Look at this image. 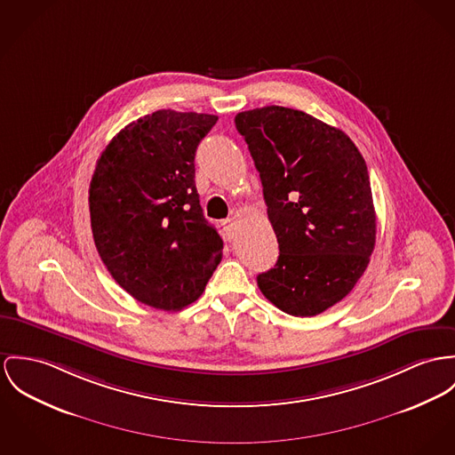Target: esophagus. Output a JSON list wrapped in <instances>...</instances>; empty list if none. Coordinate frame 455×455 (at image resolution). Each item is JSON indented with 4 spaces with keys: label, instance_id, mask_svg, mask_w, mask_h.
I'll return each instance as SVG.
<instances>
[{
    "label": "esophagus",
    "instance_id": "34e87169",
    "mask_svg": "<svg viewBox=\"0 0 455 455\" xmlns=\"http://www.w3.org/2000/svg\"><path fill=\"white\" fill-rule=\"evenodd\" d=\"M221 227H223L227 237L230 239V235L234 234V223H232V220H223V221H221Z\"/></svg>",
    "mask_w": 455,
    "mask_h": 455
}]
</instances>
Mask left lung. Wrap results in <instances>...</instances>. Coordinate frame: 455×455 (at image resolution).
<instances>
[{
	"label": "left lung",
	"instance_id": "1",
	"mask_svg": "<svg viewBox=\"0 0 455 455\" xmlns=\"http://www.w3.org/2000/svg\"><path fill=\"white\" fill-rule=\"evenodd\" d=\"M279 243L258 287L277 308L314 316L341 301L369 265L376 211L367 164L347 133L279 105L239 112Z\"/></svg>",
	"mask_w": 455,
	"mask_h": 455
}]
</instances>
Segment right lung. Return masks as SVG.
I'll list each match as a JSON object with an SVG mask.
<instances>
[{"label":"right lung","mask_w":455,"mask_h":455,"mask_svg":"<svg viewBox=\"0 0 455 455\" xmlns=\"http://www.w3.org/2000/svg\"><path fill=\"white\" fill-rule=\"evenodd\" d=\"M218 117L156 110L105 147L90 183V218L108 274L152 308L194 303L221 261L223 241L196 188V150Z\"/></svg>","instance_id":"obj_1"}]
</instances>
